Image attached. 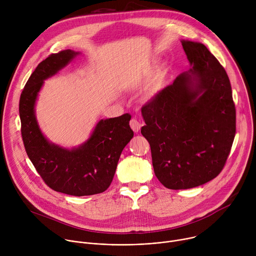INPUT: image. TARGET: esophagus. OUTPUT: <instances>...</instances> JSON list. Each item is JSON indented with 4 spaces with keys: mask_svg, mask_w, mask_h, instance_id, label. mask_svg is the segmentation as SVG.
Wrapping results in <instances>:
<instances>
[{
    "mask_svg": "<svg viewBox=\"0 0 256 256\" xmlns=\"http://www.w3.org/2000/svg\"><path fill=\"white\" fill-rule=\"evenodd\" d=\"M130 126L132 130L134 132H138L140 130V126H142L140 122L138 120H136V118H132V120L130 122Z\"/></svg>",
    "mask_w": 256,
    "mask_h": 256,
    "instance_id": "esophagus-1",
    "label": "esophagus"
}]
</instances>
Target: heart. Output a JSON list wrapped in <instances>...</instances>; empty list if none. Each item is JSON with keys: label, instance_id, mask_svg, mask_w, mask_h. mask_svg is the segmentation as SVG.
Here are the masks:
<instances>
[{"label": "heart", "instance_id": "1", "mask_svg": "<svg viewBox=\"0 0 256 256\" xmlns=\"http://www.w3.org/2000/svg\"><path fill=\"white\" fill-rule=\"evenodd\" d=\"M159 86H160V76H158V77H157V79L155 80V82H154L153 86H152V87H151V89H150L149 94H150L151 96H154V95L157 93V91L159 90Z\"/></svg>", "mask_w": 256, "mask_h": 256}]
</instances>
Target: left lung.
I'll list each match as a JSON object with an SVG mask.
<instances>
[{
    "instance_id": "obj_1",
    "label": "left lung",
    "mask_w": 256,
    "mask_h": 256,
    "mask_svg": "<svg viewBox=\"0 0 256 256\" xmlns=\"http://www.w3.org/2000/svg\"><path fill=\"white\" fill-rule=\"evenodd\" d=\"M190 68L142 108L154 172L169 190L206 184L224 168L236 132L225 68L200 42L181 40Z\"/></svg>"
}]
</instances>
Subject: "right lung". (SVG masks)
<instances>
[{"instance_id": "right-lung-1", "label": "right lung", "mask_w": 256, "mask_h": 256, "mask_svg": "<svg viewBox=\"0 0 256 256\" xmlns=\"http://www.w3.org/2000/svg\"><path fill=\"white\" fill-rule=\"evenodd\" d=\"M80 52L70 50L52 54L28 79L19 102L21 134L26 153L36 171L54 190L84 196L105 192L114 179L122 150L134 136L130 116L101 120L89 138L66 149L50 142L35 114V104L44 80L54 76Z\"/></svg>"}]
</instances>
